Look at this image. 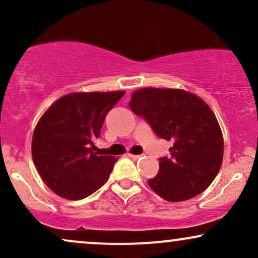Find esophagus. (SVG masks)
<instances>
[{"instance_id":"esophagus-1","label":"esophagus","mask_w":258,"mask_h":258,"mask_svg":"<svg viewBox=\"0 0 258 258\" xmlns=\"http://www.w3.org/2000/svg\"><path fill=\"white\" fill-rule=\"evenodd\" d=\"M128 156H130V158H131V159H133V160H137V159L141 158L142 155H135V154H128Z\"/></svg>"}]
</instances>
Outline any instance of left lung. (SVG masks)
<instances>
[{
  "mask_svg": "<svg viewBox=\"0 0 258 258\" xmlns=\"http://www.w3.org/2000/svg\"><path fill=\"white\" fill-rule=\"evenodd\" d=\"M160 138L172 143L148 184L162 199L197 197L212 183L223 160V135L214 111L197 94L179 88L136 90L128 103Z\"/></svg>",
  "mask_w": 258,
  "mask_h": 258,
  "instance_id": "left-lung-1",
  "label": "left lung"
}]
</instances>
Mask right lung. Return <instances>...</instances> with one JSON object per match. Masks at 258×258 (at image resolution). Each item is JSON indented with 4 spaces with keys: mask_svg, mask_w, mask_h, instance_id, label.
Wrapping results in <instances>:
<instances>
[{
    "mask_svg": "<svg viewBox=\"0 0 258 258\" xmlns=\"http://www.w3.org/2000/svg\"><path fill=\"white\" fill-rule=\"evenodd\" d=\"M125 91L74 92L55 100L38 120L32 160L46 185L59 197L80 200L108 180L115 156L92 152L104 119Z\"/></svg>",
    "mask_w": 258,
    "mask_h": 258,
    "instance_id": "add662e5",
    "label": "right lung"
}]
</instances>
